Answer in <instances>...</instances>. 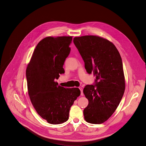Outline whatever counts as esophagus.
Segmentation results:
<instances>
[{"instance_id":"esophagus-1","label":"esophagus","mask_w":146,"mask_h":146,"mask_svg":"<svg viewBox=\"0 0 146 146\" xmlns=\"http://www.w3.org/2000/svg\"><path fill=\"white\" fill-rule=\"evenodd\" d=\"M79 88H80V91H81V96H83L84 94H83V90H82V88H81V87H80Z\"/></svg>"}]
</instances>
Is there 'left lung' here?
I'll list each match as a JSON object with an SVG mask.
<instances>
[{
  "instance_id": "8db88e82",
  "label": "left lung",
  "mask_w": 146,
  "mask_h": 146,
  "mask_svg": "<svg viewBox=\"0 0 146 146\" xmlns=\"http://www.w3.org/2000/svg\"><path fill=\"white\" fill-rule=\"evenodd\" d=\"M73 41L87 72H92L96 78L95 84L87 85L83 90L88 100L84 118L91 124L103 123L114 113L125 90L120 54L112 42L100 36L75 37Z\"/></svg>"
}]
</instances>
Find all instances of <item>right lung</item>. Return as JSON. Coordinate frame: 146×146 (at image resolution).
Segmentation results:
<instances>
[{
	"label": "right lung",
	"mask_w": 146,
	"mask_h": 146,
	"mask_svg": "<svg viewBox=\"0 0 146 146\" xmlns=\"http://www.w3.org/2000/svg\"><path fill=\"white\" fill-rule=\"evenodd\" d=\"M72 36H48L36 45L28 65L26 76L28 94L38 114L51 124L69 118L71 107L79 97L78 88H64L55 80L64 74L63 65L70 53Z\"/></svg>",
	"instance_id": "obj_1"
}]
</instances>
